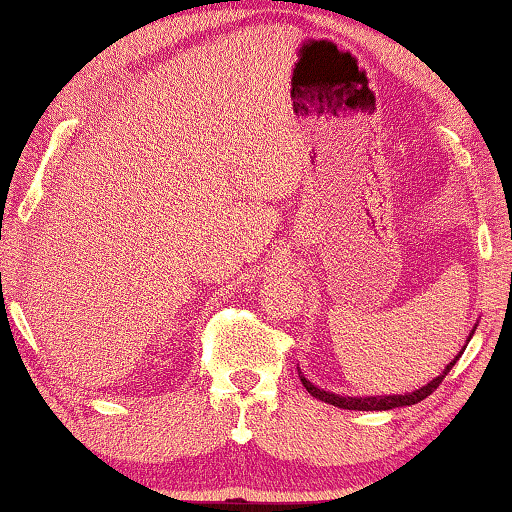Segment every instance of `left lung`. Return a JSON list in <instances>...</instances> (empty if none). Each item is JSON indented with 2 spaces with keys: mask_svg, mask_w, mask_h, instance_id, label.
I'll list each match as a JSON object with an SVG mask.
<instances>
[{
  "mask_svg": "<svg viewBox=\"0 0 512 512\" xmlns=\"http://www.w3.org/2000/svg\"><path fill=\"white\" fill-rule=\"evenodd\" d=\"M474 329H476V325H474ZM474 329L470 332V336H467V341H465V345L461 348V352H458L456 357L447 363L445 370L440 372L438 377H433L429 384H424L422 388H418V391H413V393L377 395V397H343V395H334V393L323 391V388L314 386V384H311V381H307L302 375H300V381H302V386H305L307 391L316 397V400L327 402V404H332V406H339V409H345V411H391V409H400V406L418 404V402L424 400V397H429L433 391H436L440 384H443V379L449 375V370L456 366V361L461 359V354L465 352L467 343H470L472 334H474Z\"/></svg>",
  "mask_w": 512,
  "mask_h": 512,
  "instance_id": "1",
  "label": "left lung"
}]
</instances>
